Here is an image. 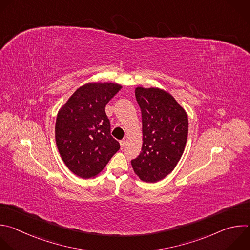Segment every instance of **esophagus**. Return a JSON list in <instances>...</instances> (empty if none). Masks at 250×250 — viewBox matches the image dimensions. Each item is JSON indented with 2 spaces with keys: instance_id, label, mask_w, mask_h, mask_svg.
<instances>
[{
  "instance_id": "34e87169",
  "label": "esophagus",
  "mask_w": 250,
  "mask_h": 250,
  "mask_svg": "<svg viewBox=\"0 0 250 250\" xmlns=\"http://www.w3.org/2000/svg\"><path fill=\"white\" fill-rule=\"evenodd\" d=\"M120 143H121V147H122V149H123V148H125V144H126V142H125V140H122V141H121V142H120Z\"/></svg>"
}]
</instances>
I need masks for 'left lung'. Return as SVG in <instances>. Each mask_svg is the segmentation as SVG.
<instances>
[{
	"label": "left lung",
	"mask_w": 250,
	"mask_h": 250,
	"mask_svg": "<svg viewBox=\"0 0 250 250\" xmlns=\"http://www.w3.org/2000/svg\"><path fill=\"white\" fill-rule=\"evenodd\" d=\"M141 110L143 142L131 166L145 183L167 177L179 163L188 140V119L185 109L168 92L160 88H135Z\"/></svg>",
	"instance_id": "8db88e82"
}]
</instances>
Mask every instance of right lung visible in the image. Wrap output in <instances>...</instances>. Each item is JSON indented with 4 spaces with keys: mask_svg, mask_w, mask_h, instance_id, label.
<instances>
[{
    "mask_svg": "<svg viewBox=\"0 0 250 250\" xmlns=\"http://www.w3.org/2000/svg\"><path fill=\"white\" fill-rule=\"evenodd\" d=\"M121 88L111 82L87 83L58 113L57 147L66 167L79 178L97 176L120 149V143L111 135L105 107Z\"/></svg>",
    "mask_w": 250,
    "mask_h": 250,
    "instance_id": "add662e5",
    "label": "right lung"
}]
</instances>
